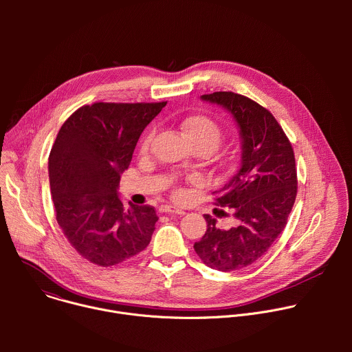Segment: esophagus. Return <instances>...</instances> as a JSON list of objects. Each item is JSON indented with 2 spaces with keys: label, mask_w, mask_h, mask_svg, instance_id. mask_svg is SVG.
<instances>
[{
  "label": "esophagus",
  "mask_w": 352,
  "mask_h": 352,
  "mask_svg": "<svg viewBox=\"0 0 352 352\" xmlns=\"http://www.w3.org/2000/svg\"><path fill=\"white\" fill-rule=\"evenodd\" d=\"M160 212H162V213H166V214H170V216H182V214H185L184 210L177 209V208H173V206H167V205L162 206V208H160Z\"/></svg>",
  "instance_id": "34e87169"
}]
</instances>
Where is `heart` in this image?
<instances>
[{"instance_id": "heart-1", "label": "heart", "mask_w": 352, "mask_h": 352, "mask_svg": "<svg viewBox=\"0 0 352 352\" xmlns=\"http://www.w3.org/2000/svg\"><path fill=\"white\" fill-rule=\"evenodd\" d=\"M181 131L196 150H205L209 155L221 144L224 132L220 125L209 117L205 116H192L185 118L181 124ZM152 132H147L140 143L142 152H147V148L152 142Z\"/></svg>"}]
</instances>
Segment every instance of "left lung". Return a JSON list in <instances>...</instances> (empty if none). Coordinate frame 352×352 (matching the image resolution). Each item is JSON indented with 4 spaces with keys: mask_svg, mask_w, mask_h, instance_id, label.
I'll list each match as a JSON object with an SVG mask.
<instances>
[{
    "mask_svg": "<svg viewBox=\"0 0 352 352\" xmlns=\"http://www.w3.org/2000/svg\"><path fill=\"white\" fill-rule=\"evenodd\" d=\"M202 98L228 110L239 126V167L213 192L214 205L232 209L238 226L220 230L216 219L205 214L208 230L193 249L209 267L232 272L261 259L285 228L298 190L295 156L281 125L252 98L234 91Z\"/></svg>",
    "mask_w": 352,
    "mask_h": 352,
    "instance_id": "obj_1",
    "label": "left lung"
}]
</instances>
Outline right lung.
Listing matches in <instances>:
<instances>
[{
  "label": "right lung",
  "mask_w": 352,
  "mask_h": 352,
  "mask_svg": "<svg viewBox=\"0 0 352 352\" xmlns=\"http://www.w3.org/2000/svg\"><path fill=\"white\" fill-rule=\"evenodd\" d=\"M167 102L82 106L63 124L48 157L56 219L90 263L120 265L148 245L159 220L153 206L124 204L121 173L138 139Z\"/></svg>",
  "instance_id": "add662e5"
}]
</instances>
